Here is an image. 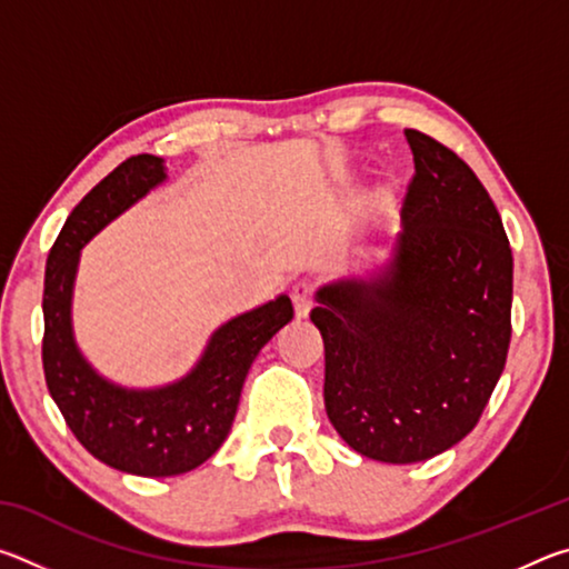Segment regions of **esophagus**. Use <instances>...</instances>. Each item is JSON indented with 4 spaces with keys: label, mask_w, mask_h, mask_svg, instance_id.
Wrapping results in <instances>:
<instances>
[{
    "label": "esophagus",
    "mask_w": 569,
    "mask_h": 569,
    "mask_svg": "<svg viewBox=\"0 0 569 569\" xmlns=\"http://www.w3.org/2000/svg\"><path fill=\"white\" fill-rule=\"evenodd\" d=\"M291 298H293V308H296V316L301 319V316H308L313 306V283L311 281H296L291 288Z\"/></svg>",
    "instance_id": "34e87169"
}]
</instances>
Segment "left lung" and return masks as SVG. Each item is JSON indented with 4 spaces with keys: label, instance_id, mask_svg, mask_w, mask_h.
Instances as JSON below:
<instances>
[{
    "label": "left lung",
    "instance_id": "1",
    "mask_svg": "<svg viewBox=\"0 0 569 569\" xmlns=\"http://www.w3.org/2000/svg\"><path fill=\"white\" fill-rule=\"evenodd\" d=\"M413 176L393 261L319 291L326 413L359 455L411 465L477 427L512 339V248L471 168L403 130Z\"/></svg>",
    "mask_w": 569,
    "mask_h": 569
}]
</instances>
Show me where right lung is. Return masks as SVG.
Masks as SVG:
<instances>
[{"label":"right lung","mask_w":569,"mask_h":569,"mask_svg":"<svg viewBox=\"0 0 569 569\" xmlns=\"http://www.w3.org/2000/svg\"><path fill=\"white\" fill-rule=\"evenodd\" d=\"M166 178L156 156H132L102 178L67 218L44 271V381L67 427L94 459L138 477H176L203 465L233 427L240 389L258 351L293 319L278 296L213 333L196 371L158 391H124L94 373L77 351L70 298L80 248Z\"/></svg>","instance_id":"1"}]
</instances>
